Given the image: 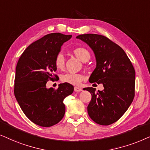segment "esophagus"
Here are the masks:
<instances>
[{
    "mask_svg": "<svg viewBox=\"0 0 150 150\" xmlns=\"http://www.w3.org/2000/svg\"><path fill=\"white\" fill-rule=\"evenodd\" d=\"M74 91L78 93V92H81V91H82V88H79V87H75L74 88Z\"/></svg>",
    "mask_w": 150,
    "mask_h": 150,
    "instance_id": "obj_1",
    "label": "esophagus"
}]
</instances>
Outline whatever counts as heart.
<instances>
[{"mask_svg": "<svg viewBox=\"0 0 150 150\" xmlns=\"http://www.w3.org/2000/svg\"><path fill=\"white\" fill-rule=\"evenodd\" d=\"M73 53L81 62H86L91 58V54L86 49L83 47H77L73 50ZM55 64L59 69H63L65 65V59L63 54L59 53L55 59ZM84 75L79 73H66L61 77L63 82L70 83L74 86H79L83 80H84Z\"/></svg>", "mask_w": 150, "mask_h": 150, "instance_id": "b5f03b06", "label": "heart"}]
</instances>
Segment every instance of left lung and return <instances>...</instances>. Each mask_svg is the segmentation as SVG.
Masks as SVG:
<instances>
[{"label":"left lung","mask_w":150,"mask_h":150,"mask_svg":"<svg viewBox=\"0 0 150 150\" xmlns=\"http://www.w3.org/2000/svg\"><path fill=\"white\" fill-rule=\"evenodd\" d=\"M76 38L84 42L95 53L97 66L89 78L91 83H102L103 91L88 87L92 95L88 113L99 125H108L122 117L134 97L135 71L121 47L105 36L82 34Z\"/></svg>","instance_id":"left-lung-1"}]
</instances>
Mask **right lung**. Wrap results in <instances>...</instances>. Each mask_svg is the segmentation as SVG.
Returning <instances> with one entry per match:
<instances>
[{
  "instance_id": "add662e5",
  "label": "right lung",
  "mask_w": 150,
  "mask_h": 150,
  "mask_svg": "<svg viewBox=\"0 0 150 150\" xmlns=\"http://www.w3.org/2000/svg\"><path fill=\"white\" fill-rule=\"evenodd\" d=\"M71 37L60 33L46 35L31 44L17 63L16 99L27 118L40 126L51 127L62 119L65 114L63 101L74 91L68 83H60L56 90L46 86L57 70L55 59L62 45Z\"/></svg>"
}]
</instances>
